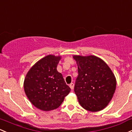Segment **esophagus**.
Wrapping results in <instances>:
<instances>
[{
  "label": "esophagus",
  "mask_w": 132,
  "mask_h": 132,
  "mask_svg": "<svg viewBox=\"0 0 132 132\" xmlns=\"http://www.w3.org/2000/svg\"><path fill=\"white\" fill-rule=\"evenodd\" d=\"M74 86H75V85H74V83H73V82H71V83L69 85V87L71 88V89H74Z\"/></svg>",
  "instance_id": "obj_1"
}]
</instances>
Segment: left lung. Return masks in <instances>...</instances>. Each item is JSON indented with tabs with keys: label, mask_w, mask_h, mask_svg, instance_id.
Returning <instances> with one entry per match:
<instances>
[{
	"label": "left lung",
	"mask_w": 132,
	"mask_h": 132,
	"mask_svg": "<svg viewBox=\"0 0 132 132\" xmlns=\"http://www.w3.org/2000/svg\"><path fill=\"white\" fill-rule=\"evenodd\" d=\"M78 76L75 92L84 109L98 111L106 108L115 93L117 80L107 64L96 56L74 55Z\"/></svg>",
	"instance_id": "obj_1"
}]
</instances>
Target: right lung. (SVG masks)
<instances>
[{
  "mask_svg": "<svg viewBox=\"0 0 132 132\" xmlns=\"http://www.w3.org/2000/svg\"><path fill=\"white\" fill-rule=\"evenodd\" d=\"M61 59V56H45L32 66L24 79L26 96L40 110L47 111L57 108L71 91L62 74L57 71Z\"/></svg>",
  "mask_w": 132,
  "mask_h": 132,
  "instance_id": "add662e5",
  "label": "right lung"
}]
</instances>
